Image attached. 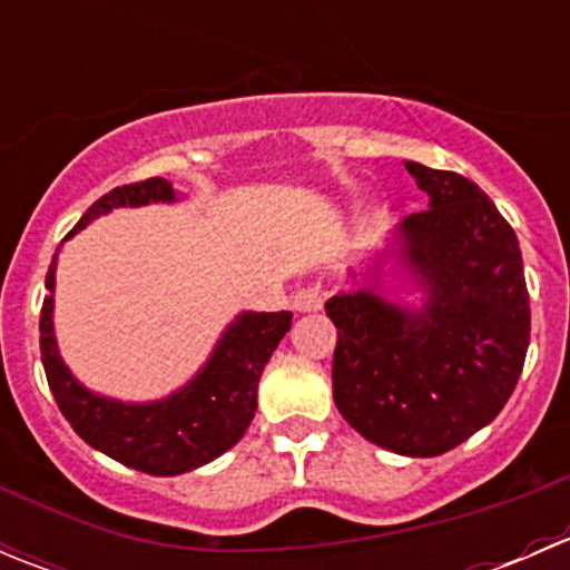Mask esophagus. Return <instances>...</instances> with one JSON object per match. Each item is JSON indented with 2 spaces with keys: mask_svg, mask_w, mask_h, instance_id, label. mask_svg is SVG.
Masks as SVG:
<instances>
[{
  "mask_svg": "<svg viewBox=\"0 0 570 570\" xmlns=\"http://www.w3.org/2000/svg\"><path fill=\"white\" fill-rule=\"evenodd\" d=\"M322 303H325V286L322 281H312L303 289H297L295 295V308L297 312H320Z\"/></svg>",
  "mask_w": 570,
  "mask_h": 570,
  "instance_id": "1",
  "label": "esophagus"
}]
</instances>
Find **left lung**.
Returning <instances> with one entry per match:
<instances>
[{
	"mask_svg": "<svg viewBox=\"0 0 570 570\" xmlns=\"http://www.w3.org/2000/svg\"><path fill=\"white\" fill-rule=\"evenodd\" d=\"M405 168L430 195L400 226L428 306L405 312L372 289L325 303L338 331L333 402L372 444L435 458L491 424L513 394L530 347V292L513 226L474 181Z\"/></svg>",
	"mask_w": 570,
	"mask_h": 570,
	"instance_id": "left-lung-1",
	"label": "left lung"
}]
</instances>
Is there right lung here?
I'll return each mask as SVG.
<instances>
[{
	"label": "right lung",
	"mask_w": 570,
	"mask_h": 570,
	"mask_svg": "<svg viewBox=\"0 0 570 570\" xmlns=\"http://www.w3.org/2000/svg\"><path fill=\"white\" fill-rule=\"evenodd\" d=\"M151 200H174L168 178L154 176L109 189L85 212L71 234L82 232L90 220L115 206H142ZM55 264L57 253L46 273L49 295L40 308V358L51 394L79 439L112 461L154 476L198 469L243 439L256 413L258 377L292 327V312L243 314L223 333L215 355L189 386L151 405H124L79 386L57 353L51 331Z\"/></svg>",
	"instance_id": "obj_1"
}]
</instances>
